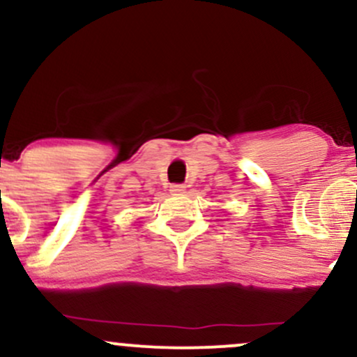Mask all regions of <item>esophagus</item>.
Instances as JSON below:
<instances>
[{
	"instance_id": "1",
	"label": "esophagus",
	"mask_w": 357,
	"mask_h": 357,
	"mask_svg": "<svg viewBox=\"0 0 357 357\" xmlns=\"http://www.w3.org/2000/svg\"><path fill=\"white\" fill-rule=\"evenodd\" d=\"M169 191L171 195H183V192L186 191V186H184V184H171Z\"/></svg>"
}]
</instances>
